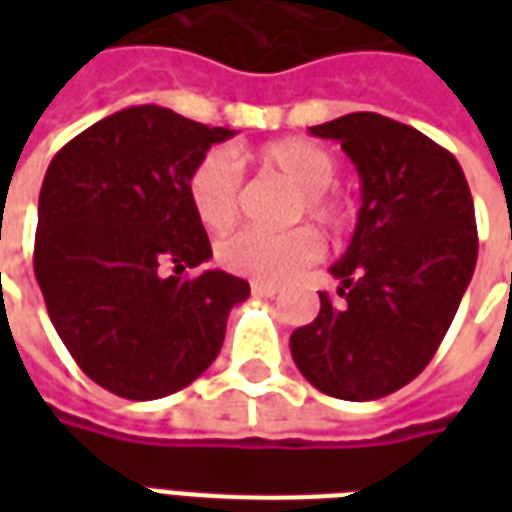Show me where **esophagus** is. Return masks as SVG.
Listing matches in <instances>:
<instances>
[{
    "label": "esophagus",
    "mask_w": 512,
    "mask_h": 512,
    "mask_svg": "<svg viewBox=\"0 0 512 512\" xmlns=\"http://www.w3.org/2000/svg\"><path fill=\"white\" fill-rule=\"evenodd\" d=\"M277 285H266V282H252V293L255 296H277Z\"/></svg>",
    "instance_id": "34e87169"
}]
</instances>
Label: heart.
<instances>
[{
  "mask_svg": "<svg viewBox=\"0 0 512 512\" xmlns=\"http://www.w3.org/2000/svg\"><path fill=\"white\" fill-rule=\"evenodd\" d=\"M255 161L268 172H277L299 191L293 205V219L307 216L329 230L343 227L348 205L332 189L337 178V158L326 147L307 139H282L260 147ZM191 211L197 213L208 230H227L241 213V169L227 150H208L191 167L189 180ZM323 257L321 235L310 227H296L288 233H260L238 230L216 246V260L227 271L255 282L279 285L296 277L301 268L318 263Z\"/></svg>",
  "mask_w": 512,
  "mask_h": 512,
  "instance_id": "obj_1",
  "label": "heart"
}]
</instances>
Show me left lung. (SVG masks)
I'll list each match as a JSON object with an SVG mask.
<instances>
[{
	"label": "left lung",
	"mask_w": 512,
	"mask_h": 512,
	"mask_svg": "<svg viewBox=\"0 0 512 512\" xmlns=\"http://www.w3.org/2000/svg\"><path fill=\"white\" fill-rule=\"evenodd\" d=\"M337 139L362 178L354 238L334 263L340 304L290 334V354L315 389L378 400L428 367L477 263L469 183L450 150L376 112L312 126Z\"/></svg>",
	"instance_id": "left-lung-1"
}]
</instances>
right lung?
<instances>
[{"mask_svg": "<svg viewBox=\"0 0 512 512\" xmlns=\"http://www.w3.org/2000/svg\"><path fill=\"white\" fill-rule=\"evenodd\" d=\"M233 134L164 106H128L73 136L46 169L35 279L76 365L115 395L156 400L200 378L249 296V282L224 271L164 274L211 257L186 180Z\"/></svg>", "mask_w": 512, "mask_h": 512, "instance_id": "obj_1", "label": "right lung"}]
</instances>
